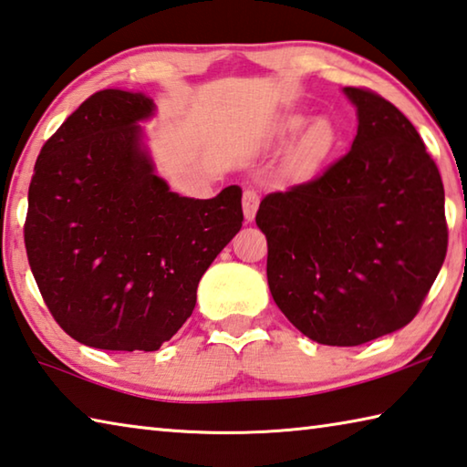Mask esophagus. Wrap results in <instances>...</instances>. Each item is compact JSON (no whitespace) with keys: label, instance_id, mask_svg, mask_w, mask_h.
<instances>
[{"label":"esophagus","instance_id":"1","mask_svg":"<svg viewBox=\"0 0 467 467\" xmlns=\"http://www.w3.org/2000/svg\"><path fill=\"white\" fill-rule=\"evenodd\" d=\"M259 208V193L255 190H244L243 193V212H244V220L247 223H253Z\"/></svg>","mask_w":467,"mask_h":467}]
</instances>
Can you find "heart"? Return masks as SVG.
I'll return each mask as SVG.
<instances>
[{"instance_id": "b5f03b06", "label": "heart", "mask_w": 467, "mask_h": 467, "mask_svg": "<svg viewBox=\"0 0 467 467\" xmlns=\"http://www.w3.org/2000/svg\"><path fill=\"white\" fill-rule=\"evenodd\" d=\"M306 122L308 120L304 116H290L285 120V130L298 132L306 126ZM335 145H337L335 126L328 120H325V118H318V120L312 122L306 129V132H304L296 157H298V163L304 169H312L320 165L322 161L333 152Z\"/></svg>"}]
</instances>
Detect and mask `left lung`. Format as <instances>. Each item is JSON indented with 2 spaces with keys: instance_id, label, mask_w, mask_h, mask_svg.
Here are the masks:
<instances>
[{
  "instance_id": "left-lung-1",
  "label": "left lung",
  "mask_w": 467,
  "mask_h": 467,
  "mask_svg": "<svg viewBox=\"0 0 467 467\" xmlns=\"http://www.w3.org/2000/svg\"><path fill=\"white\" fill-rule=\"evenodd\" d=\"M358 108L351 150L325 173L261 200L267 284L312 341L355 347L417 317L447 253L435 161L400 109L343 88Z\"/></svg>"
}]
</instances>
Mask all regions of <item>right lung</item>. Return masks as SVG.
Returning <instances> with one entry per match:
<instances>
[{"instance_id":"1","label":"right lung","mask_w":467,"mask_h":467,"mask_svg":"<svg viewBox=\"0 0 467 467\" xmlns=\"http://www.w3.org/2000/svg\"><path fill=\"white\" fill-rule=\"evenodd\" d=\"M142 93H93L42 147L24 226L28 263L67 335L157 351L196 306L210 263L243 226V192L185 198L155 171Z\"/></svg>"}]
</instances>
